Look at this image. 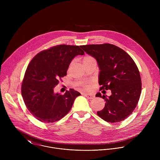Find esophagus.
<instances>
[{"label":"esophagus","mask_w":160,"mask_h":160,"mask_svg":"<svg viewBox=\"0 0 160 160\" xmlns=\"http://www.w3.org/2000/svg\"><path fill=\"white\" fill-rule=\"evenodd\" d=\"M84 96H86L88 99H93L94 98V95L92 94L86 93V94H84Z\"/></svg>","instance_id":"esophagus-1"}]
</instances>
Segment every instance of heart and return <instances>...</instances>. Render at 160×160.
I'll use <instances>...</instances> for the list:
<instances>
[{
    "instance_id": "b5f03b06",
    "label": "heart",
    "mask_w": 160,
    "mask_h": 160,
    "mask_svg": "<svg viewBox=\"0 0 160 160\" xmlns=\"http://www.w3.org/2000/svg\"><path fill=\"white\" fill-rule=\"evenodd\" d=\"M93 60H95L94 58L92 57V56H89V55H87V56H85L83 58V63H86V62H90V61H93ZM83 87L86 89H89V88H90V86L89 84L88 83H84L82 84Z\"/></svg>"
}]
</instances>
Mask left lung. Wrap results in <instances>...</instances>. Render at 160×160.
<instances>
[{"mask_svg": "<svg viewBox=\"0 0 160 160\" xmlns=\"http://www.w3.org/2000/svg\"><path fill=\"white\" fill-rule=\"evenodd\" d=\"M81 47L97 61L101 90H111L112 95L96 94L105 100L98 116L109 122L126 119L137 106L142 91L140 72L133 59L122 48L110 44H91Z\"/></svg>", "mask_w": 160, "mask_h": 160, "instance_id": "8db88e82", "label": "left lung"}]
</instances>
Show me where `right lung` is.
I'll use <instances>...</instances> for the list:
<instances>
[{
    "instance_id": "right-lung-1",
    "label": "right lung",
    "mask_w": 160,
    "mask_h": 160,
    "mask_svg": "<svg viewBox=\"0 0 160 160\" xmlns=\"http://www.w3.org/2000/svg\"><path fill=\"white\" fill-rule=\"evenodd\" d=\"M81 46L58 45L38 53L26 70L22 86L24 102L36 119L53 122L70 111L79 92L70 89L64 95L54 93V88L67 75L72 60L84 52Z\"/></svg>"
}]
</instances>
